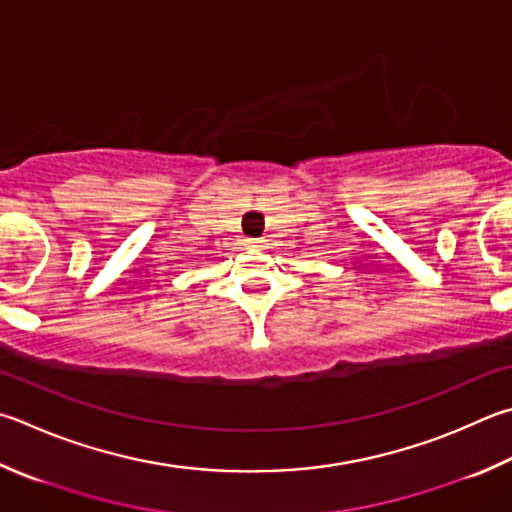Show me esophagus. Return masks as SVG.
Wrapping results in <instances>:
<instances>
[{
  "label": "esophagus",
  "mask_w": 512,
  "mask_h": 512,
  "mask_svg": "<svg viewBox=\"0 0 512 512\" xmlns=\"http://www.w3.org/2000/svg\"><path fill=\"white\" fill-rule=\"evenodd\" d=\"M248 246H250V248H259V246H262V241H259V239H250Z\"/></svg>",
  "instance_id": "1"
}]
</instances>
